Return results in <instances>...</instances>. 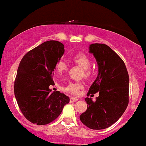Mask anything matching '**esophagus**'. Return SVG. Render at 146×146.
<instances>
[{
  "mask_svg": "<svg viewBox=\"0 0 146 146\" xmlns=\"http://www.w3.org/2000/svg\"><path fill=\"white\" fill-rule=\"evenodd\" d=\"M78 98H70V102L73 103V102H75L76 101H78Z\"/></svg>",
  "mask_w": 146,
  "mask_h": 146,
  "instance_id": "1",
  "label": "esophagus"
}]
</instances>
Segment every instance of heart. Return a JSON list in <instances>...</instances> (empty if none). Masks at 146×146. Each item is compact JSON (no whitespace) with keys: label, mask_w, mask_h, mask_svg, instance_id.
I'll list each match as a JSON object with an SVG mask.
<instances>
[{"label":"heart","mask_w":146,"mask_h":146,"mask_svg":"<svg viewBox=\"0 0 146 146\" xmlns=\"http://www.w3.org/2000/svg\"><path fill=\"white\" fill-rule=\"evenodd\" d=\"M72 60L75 64H78V66L83 68L84 73L85 77L88 78L91 75L92 71L90 68L91 65V61L90 58L86 56L84 53H79L74 55L72 58ZM67 69V65L64 62L60 60L57 62L56 65V72L59 74H62ZM82 85L78 82H70L63 88V90L66 93H69L72 95H78L80 93V89L82 88Z\"/></svg>","instance_id":"b5f03b06"}]
</instances>
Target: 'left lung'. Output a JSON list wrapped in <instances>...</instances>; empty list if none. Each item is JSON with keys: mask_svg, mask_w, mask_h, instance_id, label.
<instances>
[{"mask_svg": "<svg viewBox=\"0 0 146 146\" xmlns=\"http://www.w3.org/2000/svg\"><path fill=\"white\" fill-rule=\"evenodd\" d=\"M89 52L97 60L99 73L87 95L99 92V97L95 102L85 98L87 109L80 119L88 128L102 130L115 123L126 109L129 76L124 62L106 44H90Z\"/></svg>", "mask_w": 146, "mask_h": 146, "instance_id": "obj_1", "label": "left lung"}]
</instances>
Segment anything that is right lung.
<instances>
[{"instance_id": "1", "label": "right lung", "mask_w": 146, "mask_h": 146, "mask_svg": "<svg viewBox=\"0 0 146 146\" xmlns=\"http://www.w3.org/2000/svg\"><path fill=\"white\" fill-rule=\"evenodd\" d=\"M62 43L43 42L26 53L18 66L14 95L25 118L37 125H46L61 114L70 99L59 91L51 93L53 73L64 53Z\"/></svg>"}]
</instances>
